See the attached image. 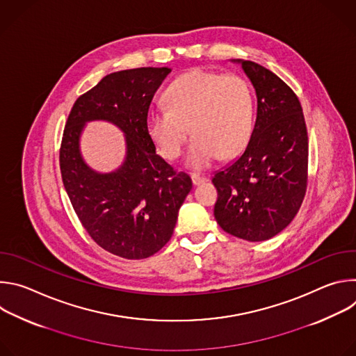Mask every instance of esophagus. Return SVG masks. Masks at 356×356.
I'll return each mask as SVG.
<instances>
[{
    "mask_svg": "<svg viewBox=\"0 0 356 356\" xmlns=\"http://www.w3.org/2000/svg\"><path fill=\"white\" fill-rule=\"evenodd\" d=\"M191 181L194 186H198V184H202L207 181V177H202V176H198V175H191Z\"/></svg>",
    "mask_w": 356,
    "mask_h": 356,
    "instance_id": "34e87169",
    "label": "esophagus"
}]
</instances>
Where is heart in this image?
<instances>
[{
    "label": "heart",
    "mask_w": 356,
    "mask_h": 356,
    "mask_svg": "<svg viewBox=\"0 0 356 356\" xmlns=\"http://www.w3.org/2000/svg\"><path fill=\"white\" fill-rule=\"evenodd\" d=\"M166 106L152 108L146 129L159 154L173 161L181 154L188 128L194 135L186 165L201 170L221 154L231 158L245 146L252 128V94L236 74L195 69L176 79Z\"/></svg>",
    "instance_id": "obj_1"
}]
</instances>
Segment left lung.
Instances as JSON below:
<instances>
[{
  "label": "left lung",
  "instance_id": "8db88e82",
  "mask_svg": "<svg viewBox=\"0 0 356 356\" xmlns=\"http://www.w3.org/2000/svg\"><path fill=\"white\" fill-rule=\"evenodd\" d=\"M241 65L257 92V120L241 155L218 170L214 216L228 234L245 241L270 239L296 217L307 187L309 136L300 101L266 67Z\"/></svg>",
  "mask_w": 356,
  "mask_h": 356
}]
</instances>
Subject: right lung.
<instances>
[{
    "label": "right lung",
    "instance_id": "1",
    "mask_svg": "<svg viewBox=\"0 0 356 356\" xmlns=\"http://www.w3.org/2000/svg\"><path fill=\"white\" fill-rule=\"evenodd\" d=\"M169 67L111 73L80 95L69 114L60 147V172L72 206L90 236L125 259H145L173 235L179 210L193 183L158 154L146 117ZM106 120L126 136V158L108 174L94 171L81 155L87 122Z\"/></svg>",
    "mask_w": 356,
    "mask_h": 356
}]
</instances>
